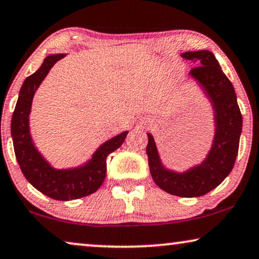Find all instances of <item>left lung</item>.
Returning <instances> with one entry per match:
<instances>
[{
  "label": "left lung",
  "mask_w": 259,
  "mask_h": 259,
  "mask_svg": "<svg viewBox=\"0 0 259 259\" xmlns=\"http://www.w3.org/2000/svg\"><path fill=\"white\" fill-rule=\"evenodd\" d=\"M182 56L200 66L191 70L190 77L203 91L213 112L214 133L211 147L199 164L184 171L168 168L162 162L151 133H147L146 153L152 178L161 190L173 196L193 198L215 189L230 175L238 154L243 118L235 88L213 53L204 49L183 53Z\"/></svg>",
  "instance_id": "obj_1"
}]
</instances>
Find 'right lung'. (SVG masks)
Masks as SVG:
<instances>
[{
    "mask_svg": "<svg viewBox=\"0 0 259 259\" xmlns=\"http://www.w3.org/2000/svg\"><path fill=\"white\" fill-rule=\"evenodd\" d=\"M66 54H49L36 72L28 76L20 90L12 119L14 151L26 179L41 193L55 200H73L94 193L104 183L108 154L121 146L128 131H123L97 148L92 157L75 167L55 168L35 146L29 115L34 95L49 70Z\"/></svg>",
    "mask_w": 259,
    "mask_h": 259,
    "instance_id": "right-lung-1",
    "label": "right lung"
}]
</instances>
